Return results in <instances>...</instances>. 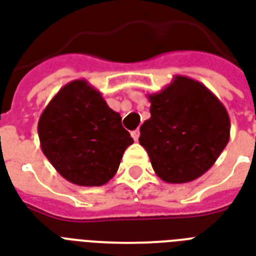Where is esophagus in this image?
<instances>
[{
	"instance_id": "esophagus-1",
	"label": "esophagus",
	"mask_w": 256,
	"mask_h": 256,
	"mask_svg": "<svg viewBox=\"0 0 256 256\" xmlns=\"http://www.w3.org/2000/svg\"><path fill=\"white\" fill-rule=\"evenodd\" d=\"M130 136L134 138V140H135V142H138V140H139V136H140V130H132V132H130Z\"/></svg>"
}]
</instances>
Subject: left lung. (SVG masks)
Here are the masks:
<instances>
[{
  "label": "left lung",
  "mask_w": 256,
  "mask_h": 256,
  "mask_svg": "<svg viewBox=\"0 0 256 256\" xmlns=\"http://www.w3.org/2000/svg\"><path fill=\"white\" fill-rule=\"evenodd\" d=\"M148 100L151 117L140 126L139 142L155 174L168 184L200 178L230 142L226 106L205 84L184 76Z\"/></svg>",
  "instance_id": "obj_1"
}]
</instances>
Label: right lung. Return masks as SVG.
<instances>
[{
    "label": "right lung",
    "mask_w": 256,
    "mask_h": 256,
    "mask_svg": "<svg viewBox=\"0 0 256 256\" xmlns=\"http://www.w3.org/2000/svg\"><path fill=\"white\" fill-rule=\"evenodd\" d=\"M40 147L71 184L102 186L134 143L121 117L86 80H71L48 102L38 124Z\"/></svg>",
    "instance_id": "obj_1"
}]
</instances>
